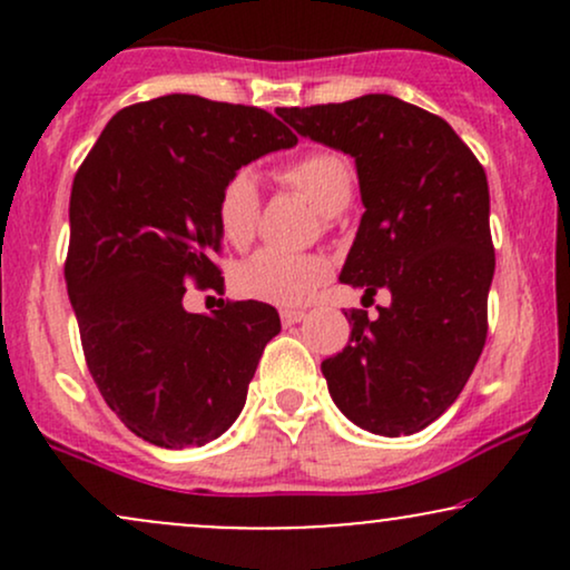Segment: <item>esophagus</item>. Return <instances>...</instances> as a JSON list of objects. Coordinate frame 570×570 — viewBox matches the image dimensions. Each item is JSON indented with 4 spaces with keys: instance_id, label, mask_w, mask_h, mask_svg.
Wrapping results in <instances>:
<instances>
[{
    "instance_id": "obj_1",
    "label": "esophagus",
    "mask_w": 570,
    "mask_h": 570,
    "mask_svg": "<svg viewBox=\"0 0 570 570\" xmlns=\"http://www.w3.org/2000/svg\"><path fill=\"white\" fill-rule=\"evenodd\" d=\"M305 318V311H292V307H286V311H281V322L284 326H292V324H299Z\"/></svg>"
}]
</instances>
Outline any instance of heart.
I'll return each mask as SVG.
<instances>
[{
	"label": "heart",
	"instance_id": "1",
	"mask_svg": "<svg viewBox=\"0 0 570 570\" xmlns=\"http://www.w3.org/2000/svg\"><path fill=\"white\" fill-rule=\"evenodd\" d=\"M286 185L305 195L318 212L335 217L351 203L353 176L348 163L335 153H311L281 171ZM259 219V187L252 171H235L222 185L217 222L225 240L246 246ZM332 265L322 254H289L263 248L235 271V286L244 297L273 305H303L330 278Z\"/></svg>",
	"mask_w": 570,
	"mask_h": 570
}]
</instances>
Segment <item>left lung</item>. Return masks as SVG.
I'll return each mask as SVG.
<instances>
[{
	"mask_svg": "<svg viewBox=\"0 0 570 570\" xmlns=\"http://www.w3.org/2000/svg\"><path fill=\"white\" fill-rule=\"evenodd\" d=\"M305 139L351 155L364 214L340 281L391 303L322 362L332 402L358 429L407 436L434 423L472 375L488 335V176L442 117L389 94L276 109Z\"/></svg>",
	"mask_w": 570,
	"mask_h": 570,
	"instance_id": "1",
	"label": "left lung"
}]
</instances>
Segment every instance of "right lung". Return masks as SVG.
<instances>
[{"mask_svg": "<svg viewBox=\"0 0 570 570\" xmlns=\"http://www.w3.org/2000/svg\"><path fill=\"white\" fill-rule=\"evenodd\" d=\"M294 144L265 109L171 94L120 109L77 171L67 292L104 402L144 442L200 448L244 410L276 307L189 313L181 299L189 281L219 278L222 185Z\"/></svg>", "mask_w": 570, "mask_h": 570, "instance_id": "obj_1", "label": "right lung"}]
</instances>
